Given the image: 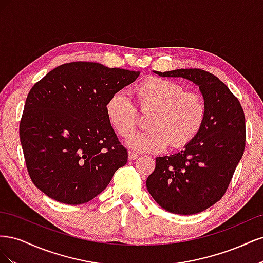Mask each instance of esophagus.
Instances as JSON below:
<instances>
[{
  "mask_svg": "<svg viewBox=\"0 0 263 263\" xmlns=\"http://www.w3.org/2000/svg\"><path fill=\"white\" fill-rule=\"evenodd\" d=\"M137 158H138L137 154H135L134 151H129V153H128V159H129V160H136Z\"/></svg>",
  "mask_w": 263,
  "mask_h": 263,
  "instance_id": "obj_1",
  "label": "esophagus"
}]
</instances>
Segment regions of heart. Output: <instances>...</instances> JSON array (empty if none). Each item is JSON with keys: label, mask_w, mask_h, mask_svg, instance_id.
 Returning a JSON list of instances; mask_svg holds the SVG:
<instances>
[{"label": "heart", "mask_w": 263, "mask_h": 263, "mask_svg": "<svg viewBox=\"0 0 263 263\" xmlns=\"http://www.w3.org/2000/svg\"><path fill=\"white\" fill-rule=\"evenodd\" d=\"M136 104L142 114H149L150 128L135 135L128 146L142 153H159L170 145L183 148L200 133L206 117V104L200 93L187 92L182 84L161 78H149L135 89ZM108 122L123 138L139 127V113L122 92H116L105 105Z\"/></svg>", "instance_id": "1"}]
</instances>
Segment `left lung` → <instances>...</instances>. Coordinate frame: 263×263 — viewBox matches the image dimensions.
<instances>
[{
	"instance_id": "8db88e82",
	"label": "left lung",
	"mask_w": 263,
	"mask_h": 263,
	"mask_svg": "<svg viewBox=\"0 0 263 263\" xmlns=\"http://www.w3.org/2000/svg\"><path fill=\"white\" fill-rule=\"evenodd\" d=\"M156 73L184 78L200 86L206 117L200 133L184 149L156 158L155 171L146 185L165 211L180 215L200 213L224 196L243 155V109L225 83L208 71L194 68Z\"/></svg>"
}]
</instances>
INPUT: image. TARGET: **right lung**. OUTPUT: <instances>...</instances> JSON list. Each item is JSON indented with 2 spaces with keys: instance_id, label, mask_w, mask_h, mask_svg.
Listing matches in <instances>:
<instances>
[{
  "instance_id": "add662e5",
  "label": "right lung",
  "mask_w": 263,
  "mask_h": 263,
  "mask_svg": "<svg viewBox=\"0 0 263 263\" xmlns=\"http://www.w3.org/2000/svg\"><path fill=\"white\" fill-rule=\"evenodd\" d=\"M139 72L74 61L31 87L20 123L29 177L52 200L79 205L108 185L128 159L108 122V99Z\"/></svg>"
}]
</instances>
